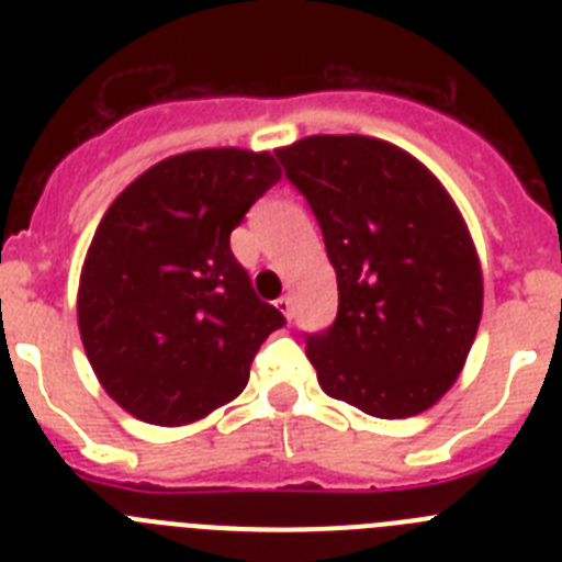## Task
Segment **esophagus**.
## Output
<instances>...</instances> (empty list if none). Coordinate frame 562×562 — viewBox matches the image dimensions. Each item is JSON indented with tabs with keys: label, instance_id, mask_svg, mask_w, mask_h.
Masks as SVG:
<instances>
[{
	"label": "esophagus",
	"instance_id": "34e87169",
	"mask_svg": "<svg viewBox=\"0 0 562 562\" xmlns=\"http://www.w3.org/2000/svg\"><path fill=\"white\" fill-rule=\"evenodd\" d=\"M276 306H278V310H281V312H284L286 317H292V297H290V295H281V297H278Z\"/></svg>",
	"mask_w": 562,
	"mask_h": 562
}]
</instances>
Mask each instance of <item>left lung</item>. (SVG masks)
<instances>
[{"label": "left lung", "mask_w": 562, "mask_h": 562, "mask_svg": "<svg viewBox=\"0 0 562 562\" xmlns=\"http://www.w3.org/2000/svg\"><path fill=\"white\" fill-rule=\"evenodd\" d=\"M337 272V317L306 335L329 396L402 419L459 376L481 321V267L461 213L408 151L360 134L278 148Z\"/></svg>", "instance_id": "8db88e82"}]
</instances>
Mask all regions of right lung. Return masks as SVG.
Listing matches in <instances>:
<instances>
[{
	"mask_svg": "<svg viewBox=\"0 0 562 562\" xmlns=\"http://www.w3.org/2000/svg\"><path fill=\"white\" fill-rule=\"evenodd\" d=\"M278 180L267 151H186L140 173L101 220L78 329L101 385L132 416L168 428L202 419L245 391L261 342L286 324L231 250Z\"/></svg>",
	"mask_w": 562,
	"mask_h": 562,
	"instance_id": "right-lung-1",
	"label": "right lung"
}]
</instances>
